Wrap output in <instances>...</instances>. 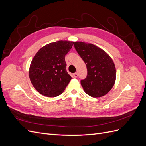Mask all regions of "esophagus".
<instances>
[{
    "label": "esophagus",
    "instance_id": "obj_1",
    "mask_svg": "<svg viewBox=\"0 0 146 146\" xmlns=\"http://www.w3.org/2000/svg\"><path fill=\"white\" fill-rule=\"evenodd\" d=\"M73 76H74V77H77L78 76V74H77V72L74 73V74H73Z\"/></svg>",
    "mask_w": 146,
    "mask_h": 146
}]
</instances>
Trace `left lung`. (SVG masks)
I'll return each instance as SVG.
<instances>
[{
    "label": "left lung",
    "mask_w": 146,
    "mask_h": 146,
    "mask_svg": "<svg viewBox=\"0 0 146 146\" xmlns=\"http://www.w3.org/2000/svg\"><path fill=\"white\" fill-rule=\"evenodd\" d=\"M74 47L86 65L88 75L81 80L86 93L100 98L112 89L116 78L115 64L107 52L92 44L76 41Z\"/></svg>",
    "instance_id": "left-lung-1"
}]
</instances>
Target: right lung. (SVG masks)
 Here are the masks:
<instances>
[{"label": "right lung", "instance_id": "add662e5", "mask_svg": "<svg viewBox=\"0 0 146 146\" xmlns=\"http://www.w3.org/2000/svg\"><path fill=\"white\" fill-rule=\"evenodd\" d=\"M74 42L58 41L48 44L33 57L29 68V78L41 94L54 98L62 94L72 77L66 70L65 55Z\"/></svg>", "mask_w": 146, "mask_h": 146}]
</instances>
